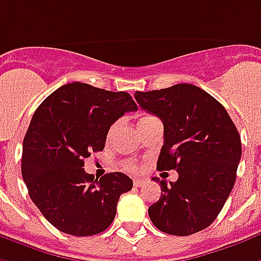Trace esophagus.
Here are the masks:
<instances>
[{"mask_svg": "<svg viewBox=\"0 0 261 261\" xmlns=\"http://www.w3.org/2000/svg\"><path fill=\"white\" fill-rule=\"evenodd\" d=\"M133 182H134V185H136V187H141V185L144 184V182H145V179H142V178H134V181H133Z\"/></svg>", "mask_w": 261, "mask_h": 261, "instance_id": "esophagus-1", "label": "esophagus"}]
</instances>
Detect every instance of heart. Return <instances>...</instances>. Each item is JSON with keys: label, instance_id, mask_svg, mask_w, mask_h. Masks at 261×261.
I'll use <instances>...</instances> for the list:
<instances>
[{"label": "heart", "instance_id": "b5f03b06", "mask_svg": "<svg viewBox=\"0 0 261 261\" xmlns=\"http://www.w3.org/2000/svg\"><path fill=\"white\" fill-rule=\"evenodd\" d=\"M148 117H153V116H144V117H141V119H148ZM116 127V123L111 127V130H109V136H111L112 133H113V130H115ZM124 169L128 170V171H140L141 170V165L137 162V160H127V162H124Z\"/></svg>", "mask_w": 261, "mask_h": 261}]
</instances>
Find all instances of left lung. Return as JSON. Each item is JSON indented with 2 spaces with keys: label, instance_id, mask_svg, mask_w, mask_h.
<instances>
[{
  "label": "left lung",
  "instance_id": "obj_1",
  "mask_svg": "<svg viewBox=\"0 0 261 261\" xmlns=\"http://www.w3.org/2000/svg\"><path fill=\"white\" fill-rule=\"evenodd\" d=\"M144 111L163 121L165 142L159 170H177L167 185L158 177L162 196L148 213L156 228L187 237L207 228L223 209L237 178L241 137L216 98L192 84L134 94Z\"/></svg>",
  "mask_w": 261,
  "mask_h": 261
}]
</instances>
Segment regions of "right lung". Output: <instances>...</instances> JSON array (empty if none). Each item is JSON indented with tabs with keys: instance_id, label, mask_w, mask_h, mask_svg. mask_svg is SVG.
I'll return each instance as SVG.
<instances>
[{
	"instance_id": "1",
	"label": "right lung",
	"mask_w": 261,
	"mask_h": 261,
	"mask_svg": "<svg viewBox=\"0 0 261 261\" xmlns=\"http://www.w3.org/2000/svg\"><path fill=\"white\" fill-rule=\"evenodd\" d=\"M130 94L69 83L47 96L23 140L22 175L42 216L59 231L90 237L115 220L121 194L133 188L123 173L99 181L84 171V160L105 148L111 125L137 111Z\"/></svg>"
}]
</instances>
